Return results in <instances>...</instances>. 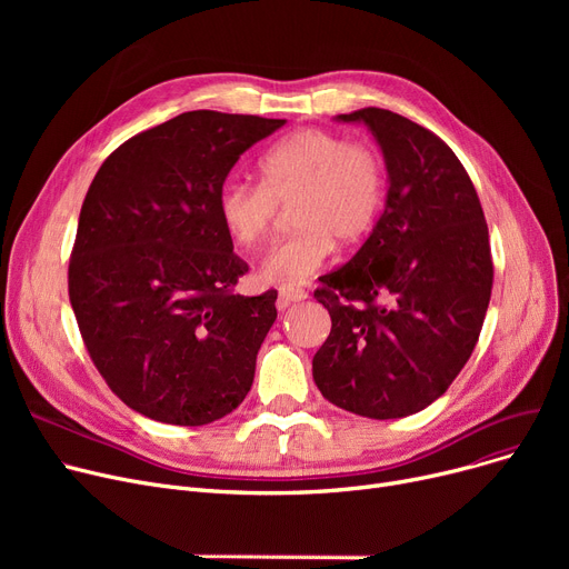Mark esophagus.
I'll list each match as a JSON object with an SVG mask.
<instances>
[{
    "mask_svg": "<svg viewBox=\"0 0 569 569\" xmlns=\"http://www.w3.org/2000/svg\"><path fill=\"white\" fill-rule=\"evenodd\" d=\"M307 297H309V292L305 288H281L277 305H279V309H286V307H290L295 302H305Z\"/></svg>",
    "mask_w": 569,
    "mask_h": 569,
    "instance_id": "obj_1",
    "label": "esophagus"
}]
</instances>
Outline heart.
<instances>
[{"label": "heart", "mask_w": 569, "mask_h": 569, "mask_svg": "<svg viewBox=\"0 0 569 569\" xmlns=\"http://www.w3.org/2000/svg\"><path fill=\"white\" fill-rule=\"evenodd\" d=\"M260 184L226 182L217 214L237 247L253 249L292 204L295 232L269 249L260 279L295 288L335 251L360 244L376 228L387 196V168L376 147L327 129H300L274 142L258 161Z\"/></svg>", "instance_id": "b5f03b06"}]
</instances>
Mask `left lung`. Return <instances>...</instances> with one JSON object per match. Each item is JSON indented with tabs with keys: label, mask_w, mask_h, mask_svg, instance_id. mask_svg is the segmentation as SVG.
I'll use <instances>...</instances> for the list:
<instances>
[{
	"label": "left lung",
	"mask_w": 569,
	"mask_h": 569,
	"mask_svg": "<svg viewBox=\"0 0 569 569\" xmlns=\"http://www.w3.org/2000/svg\"><path fill=\"white\" fill-rule=\"evenodd\" d=\"M339 119L376 136L390 189L362 249L313 292L332 318L313 380L343 410L395 420L445 395L480 339L489 228L466 168L433 131L382 108Z\"/></svg>",
	"instance_id": "left-lung-1"
}]
</instances>
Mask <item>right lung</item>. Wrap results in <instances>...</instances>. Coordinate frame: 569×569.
Listing matches in <instances>:
<instances>
[{
    "instance_id": "add662e5",
    "label": "right lung",
    "mask_w": 569,
    "mask_h": 569,
    "mask_svg": "<svg viewBox=\"0 0 569 569\" xmlns=\"http://www.w3.org/2000/svg\"><path fill=\"white\" fill-rule=\"evenodd\" d=\"M286 119L182 112L119 144L84 196L69 300L110 390L163 425L202 427L251 390L277 290L237 295L249 264L217 214L230 168Z\"/></svg>"
}]
</instances>
